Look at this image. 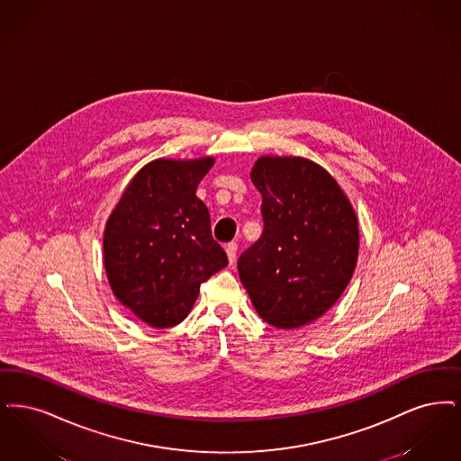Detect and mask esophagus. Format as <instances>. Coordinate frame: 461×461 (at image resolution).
I'll return each instance as SVG.
<instances>
[{"label":"esophagus","instance_id":"34e87169","mask_svg":"<svg viewBox=\"0 0 461 461\" xmlns=\"http://www.w3.org/2000/svg\"><path fill=\"white\" fill-rule=\"evenodd\" d=\"M225 253H227L229 263H230V265H234V261H236V255H238V244H236V242H229V244L225 246Z\"/></svg>","mask_w":461,"mask_h":461}]
</instances>
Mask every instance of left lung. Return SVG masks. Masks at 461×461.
<instances>
[{
    "mask_svg": "<svg viewBox=\"0 0 461 461\" xmlns=\"http://www.w3.org/2000/svg\"><path fill=\"white\" fill-rule=\"evenodd\" d=\"M263 232L238 260L258 315L277 329L317 321L358 258V221L338 182L304 158L263 157L251 170Z\"/></svg>",
    "mask_w": 461,
    "mask_h": 461,
    "instance_id": "8db88e82",
    "label": "left lung"
}]
</instances>
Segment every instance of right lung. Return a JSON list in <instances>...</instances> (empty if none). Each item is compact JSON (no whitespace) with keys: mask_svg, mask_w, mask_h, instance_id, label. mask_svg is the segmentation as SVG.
<instances>
[{"mask_svg":"<svg viewBox=\"0 0 461 461\" xmlns=\"http://www.w3.org/2000/svg\"><path fill=\"white\" fill-rule=\"evenodd\" d=\"M212 165L213 158L148 163L106 221L103 255L112 291L151 327L184 321L201 284L229 263L196 196Z\"/></svg>","mask_w":461,"mask_h":461,"instance_id":"add662e5","label":"right lung"}]
</instances>
